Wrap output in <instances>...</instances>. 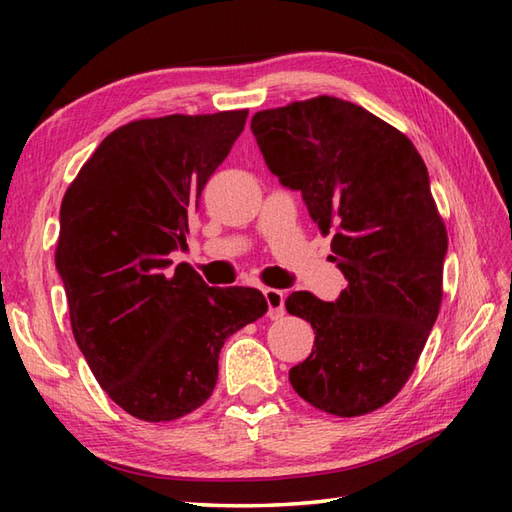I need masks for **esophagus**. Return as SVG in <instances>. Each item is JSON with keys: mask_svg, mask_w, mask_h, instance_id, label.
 I'll return each instance as SVG.
<instances>
[{"mask_svg": "<svg viewBox=\"0 0 512 512\" xmlns=\"http://www.w3.org/2000/svg\"><path fill=\"white\" fill-rule=\"evenodd\" d=\"M264 297H266V303H268V317L270 319H281L284 317V301H286V295L277 288H266L264 290Z\"/></svg>", "mask_w": 512, "mask_h": 512, "instance_id": "34e87169", "label": "esophagus"}]
</instances>
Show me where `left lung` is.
<instances>
[{
    "mask_svg": "<svg viewBox=\"0 0 512 512\" xmlns=\"http://www.w3.org/2000/svg\"><path fill=\"white\" fill-rule=\"evenodd\" d=\"M250 129L268 169L334 231L330 257L347 279L336 301L286 299L314 330L290 385L332 416H363L407 383L440 312L447 228L427 167L396 127L334 96L257 112Z\"/></svg>",
    "mask_w": 512,
    "mask_h": 512,
    "instance_id": "1",
    "label": "left lung"
}]
</instances>
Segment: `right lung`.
I'll list each match as a JSON object with an SVG mask.
<instances>
[{
	"instance_id": "obj_1",
	"label": "right lung",
	"mask_w": 512,
	"mask_h": 512,
	"mask_svg": "<svg viewBox=\"0 0 512 512\" xmlns=\"http://www.w3.org/2000/svg\"><path fill=\"white\" fill-rule=\"evenodd\" d=\"M246 116L127 123L63 195L54 262L72 334L107 396L138 420L169 422L202 407L224 341L268 310L255 288H211L189 264L169 270Z\"/></svg>"
}]
</instances>
